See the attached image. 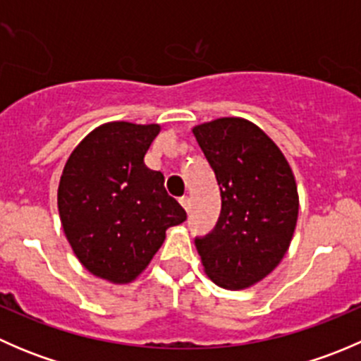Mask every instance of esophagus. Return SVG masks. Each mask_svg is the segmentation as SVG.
Wrapping results in <instances>:
<instances>
[{
  "label": "esophagus",
  "mask_w": 361,
  "mask_h": 361,
  "mask_svg": "<svg viewBox=\"0 0 361 361\" xmlns=\"http://www.w3.org/2000/svg\"><path fill=\"white\" fill-rule=\"evenodd\" d=\"M180 204H181V207H183L185 211L190 209V199H188V197H180Z\"/></svg>",
  "instance_id": "obj_1"
}]
</instances>
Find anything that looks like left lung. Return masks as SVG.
<instances>
[{"label":"left lung","instance_id":"1","mask_svg":"<svg viewBox=\"0 0 361 361\" xmlns=\"http://www.w3.org/2000/svg\"><path fill=\"white\" fill-rule=\"evenodd\" d=\"M220 185L213 231L195 238L206 274L218 286L255 285L281 262L297 225L292 169L274 141L243 118H218L194 129Z\"/></svg>","mask_w":361,"mask_h":361}]
</instances>
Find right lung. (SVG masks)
<instances>
[{"instance_id":"right-lung-1","label":"right lung","mask_w":361,"mask_h":361,"mask_svg":"<svg viewBox=\"0 0 361 361\" xmlns=\"http://www.w3.org/2000/svg\"><path fill=\"white\" fill-rule=\"evenodd\" d=\"M157 123L113 122L97 127L69 155L57 204L73 251L83 267L113 283H129L187 220L167 195L164 174L145 166Z\"/></svg>"}]
</instances>
